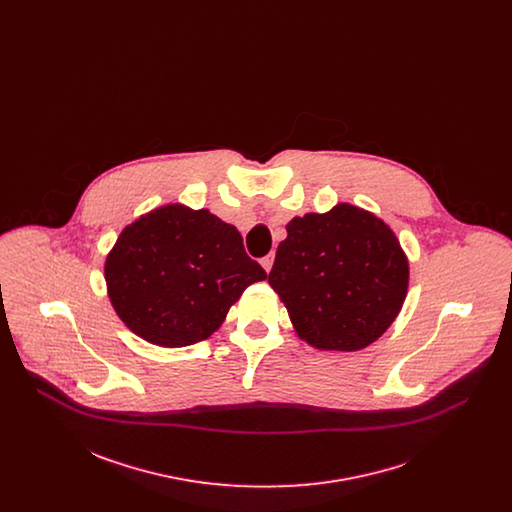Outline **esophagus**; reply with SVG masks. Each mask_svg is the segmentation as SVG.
<instances>
[{
  "instance_id": "1",
  "label": "esophagus",
  "mask_w": 512,
  "mask_h": 512,
  "mask_svg": "<svg viewBox=\"0 0 512 512\" xmlns=\"http://www.w3.org/2000/svg\"><path fill=\"white\" fill-rule=\"evenodd\" d=\"M272 263H274V255L270 253V255H267V257H263L261 259V265H263V268L267 270V272H270V268H272Z\"/></svg>"
}]
</instances>
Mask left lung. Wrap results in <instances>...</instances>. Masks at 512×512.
Returning <instances> with one entry per match:
<instances>
[{
    "mask_svg": "<svg viewBox=\"0 0 512 512\" xmlns=\"http://www.w3.org/2000/svg\"><path fill=\"white\" fill-rule=\"evenodd\" d=\"M268 284L286 305L301 340L324 351H359L399 315L409 261L390 226L340 203L286 226Z\"/></svg>",
    "mask_w": 512,
    "mask_h": 512,
    "instance_id": "8db88e82",
    "label": "left lung"
}]
</instances>
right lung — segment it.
<instances>
[{
	"label": "right lung",
	"instance_id": "1",
	"mask_svg": "<svg viewBox=\"0 0 512 512\" xmlns=\"http://www.w3.org/2000/svg\"><path fill=\"white\" fill-rule=\"evenodd\" d=\"M265 278L232 224L180 203L128 224L105 261L113 309L161 347L207 340L245 288Z\"/></svg>",
	"mask_w": 512,
	"mask_h": 512
}]
</instances>
